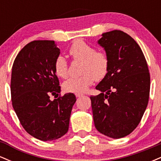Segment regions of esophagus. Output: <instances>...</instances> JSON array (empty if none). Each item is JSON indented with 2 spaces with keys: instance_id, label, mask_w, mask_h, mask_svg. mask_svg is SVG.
I'll list each match as a JSON object with an SVG mask.
<instances>
[{
  "instance_id": "34e87169",
  "label": "esophagus",
  "mask_w": 161,
  "mask_h": 161,
  "mask_svg": "<svg viewBox=\"0 0 161 161\" xmlns=\"http://www.w3.org/2000/svg\"><path fill=\"white\" fill-rule=\"evenodd\" d=\"M75 95L76 97H82V96H83V94H81V93H75Z\"/></svg>"
}]
</instances>
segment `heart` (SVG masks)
<instances>
[{
	"label": "heart",
	"mask_w": 161,
	"mask_h": 161,
	"mask_svg": "<svg viewBox=\"0 0 161 161\" xmlns=\"http://www.w3.org/2000/svg\"><path fill=\"white\" fill-rule=\"evenodd\" d=\"M69 54L74 61H81L79 77H73L63 84L64 91L67 92H86L94 81H100L108 73L110 60L104 51H96L93 46L88 45L83 40H76L69 49ZM69 66L64 57H57L54 61V71L58 77L65 79L68 75Z\"/></svg>",
	"instance_id": "b5f03b06"
}]
</instances>
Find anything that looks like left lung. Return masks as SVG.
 <instances>
[{
    "mask_svg": "<svg viewBox=\"0 0 161 161\" xmlns=\"http://www.w3.org/2000/svg\"><path fill=\"white\" fill-rule=\"evenodd\" d=\"M98 44L110 60L108 73L90 97L95 128L113 138L128 136L139 124L148 103L150 73L137 42L120 30L102 34Z\"/></svg>",
    "mask_w": 161,
    "mask_h": 161,
    "instance_id": "1",
    "label": "left lung"
}]
</instances>
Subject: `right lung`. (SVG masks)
I'll use <instances>...</instances> for the list:
<instances>
[{
	"label": "right lung",
	"instance_id": "right-lung-1",
	"mask_svg": "<svg viewBox=\"0 0 161 161\" xmlns=\"http://www.w3.org/2000/svg\"><path fill=\"white\" fill-rule=\"evenodd\" d=\"M60 53L53 41H33L19 51L13 64V108L24 129L42 141L56 140L67 132L76 101L73 93L49 100L51 95L58 97L60 93L54 71V61Z\"/></svg>",
	"mask_w": 161,
	"mask_h": 161
}]
</instances>
